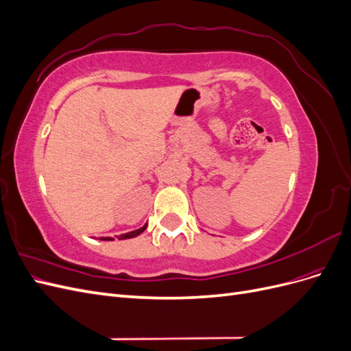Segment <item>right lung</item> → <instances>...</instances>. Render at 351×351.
Segmentation results:
<instances>
[{
  "label": "right lung",
  "mask_w": 351,
  "mask_h": 351,
  "mask_svg": "<svg viewBox=\"0 0 351 351\" xmlns=\"http://www.w3.org/2000/svg\"><path fill=\"white\" fill-rule=\"evenodd\" d=\"M146 230V226H143L142 228H139V230H134V231H130V232H125V234H121L119 239L120 240H125V239H133V237H136V236H139V234H142V232ZM101 240H104V241H110V240H114L112 237H101Z\"/></svg>",
  "instance_id": "1"
}]
</instances>
